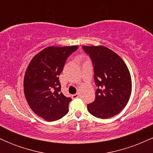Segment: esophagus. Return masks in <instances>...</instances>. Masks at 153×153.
<instances>
[{
    "instance_id": "esophagus-1",
    "label": "esophagus",
    "mask_w": 153,
    "mask_h": 153,
    "mask_svg": "<svg viewBox=\"0 0 153 153\" xmlns=\"http://www.w3.org/2000/svg\"><path fill=\"white\" fill-rule=\"evenodd\" d=\"M79 97V94H74L72 96V98H73V99H78V98Z\"/></svg>"
}]
</instances>
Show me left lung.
<instances>
[{"label": "left lung", "mask_w": 153, "mask_h": 153, "mask_svg": "<svg viewBox=\"0 0 153 153\" xmlns=\"http://www.w3.org/2000/svg\"><path fill=\"white\" fill-rule=\"evenodd\" d=\"M82 49L92 59L95 82L99 88L88 110L97 118H111L129 101L132 86L130 73L122 57L110 49L101 45H84Z\"/></svg>", "instance_id": "left-lung-1"}]
</instances>
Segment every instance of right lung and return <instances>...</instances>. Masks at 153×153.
Returning <instances> with one entry per match:
<instances>
[{"label": "right lung", "instance_id": "obj_1", "mask_svg": "<svg viewBox=\"0 0 153 153\" xmlns=\"http://www.w3.org/2000/svg\"><path fill=\"white\" fill-rule=\"evenodd\" d=\"M78 46L48 47L29 62L24 75V92L31 110L47 122L58 120L68 112L71 98L59 91V75L67 58Z\"/></svg>", "mask_w": 153, "mask_h": 153}]
</instances>
